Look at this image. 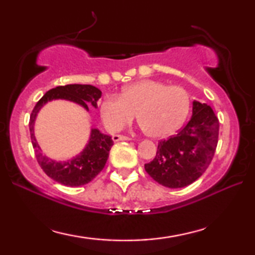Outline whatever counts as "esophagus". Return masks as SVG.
<instances>
[{
    "label": "esophagus",
    "mask_w": 255,
    "mask_h": 255,
    "mask_svg": "<svg viewBox=\"0 0 255 255\" xmlns=\"http://www.w3.org/2000/svg\"><path fill=\"white\" fill-rule=\"evenodd\" d=\"M114 141H120V140H131L130 137H128V135H122V134H115L114 137Z\"/></svg>",
    "instance_id": "esophagus-1"
}]
</instances>
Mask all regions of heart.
Wrapping results in <instances>:
<instances>
[{"label":"heart","mask_w":255,"mask_h":255,"mask_svg":"<svg viewBox=\"0 0 255 255\" xmlns=\"http://www.w3.org/2000/svg\"><path fill=\"white\" fill-rule=\"evenodd\" d=\"M189 108V95L182 87L142 80L123 88L120 97L103 99L100 111L104 125L111 132L123 130L137 115L146 134L165 138L182 127Z\"/></svg>","instance_id":"1"}]
</instances>
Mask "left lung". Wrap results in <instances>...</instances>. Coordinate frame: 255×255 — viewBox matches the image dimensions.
<instances>
[{"mask_svg":"<svg viewBox=\"0 0 255 255\" xmlns=\"http://www.w3.org/2000/svg\"><path fill=\"white\" fill-rule=\"evenodd\" d=\"M219 122L210 106L193 102V116L179 133L158 144L155 158L145 170L168 188H183L195 182L212 161L218 142Z\"/></svg>","mask_w":255,"mask_h":255,"instance_id":"obj_1","label":"left lung"}]
</instances>
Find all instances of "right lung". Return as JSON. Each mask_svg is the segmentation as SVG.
Listing matches in <instances>:
<instances>
[{"label":"right lung","instance_id":"add662e5","mask_svg":"<svg viewBox=\"0 0 255 255\" xmlns=\"http://www.w3.org/2000/svg\"><path fill=\"white\" fill-rule=\"evenodd\" d=\"M102 96V92L92 85H66L48 90L38 101L30 116L31 141L36 153L37 161L45 174L57 182L69 187H79L88 183L99 175L106 166L111 146L114 145L110 135L103 134L97 128H93L89 141L85 149L67 161H55L43 155L39 145L33 133V125L40 108L52 100H68L82 106L88 110V104L97 108V101Z\"/></svg>","mask_w":255,"mask_h":255}]
</instances>
